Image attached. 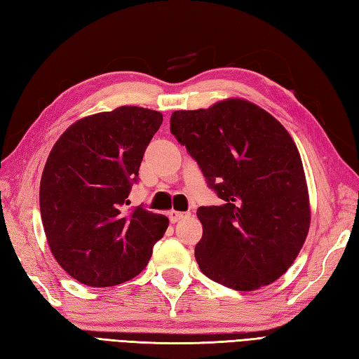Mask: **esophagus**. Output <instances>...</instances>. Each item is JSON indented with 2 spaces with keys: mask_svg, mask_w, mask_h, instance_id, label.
<instances>
[{
  "mask_svg": "<svg viewBox=\"0 0 359 359\" xmlns=\"http://www.w3.org/2000/svg\"><path fill=\"white\" fill-rule=\"evenodd\" d=\"M189 216V212H179V211H170V215H168V217H170L171 224H175L179 222L180 219H185Z\"/></svg>",
  "mask_w": 359,
  "mask_h": 359,
  "instance_id": "obj_1",
  "label": "esophagus"
}]
</instances>
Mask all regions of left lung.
<instances>
[{"mask_svg": "<svg viewBox=\"0 0 359 359\" xmlns=\"http://www.w3.org/2000/svg\"><path fill=\"white\" fill-rule=\"evenodd\" d=\"M171 134L222 201L197 210L201 271L239 292L280 278L310 226L306 174L287 129L259 106L228 98L208 109L172 112Z\"/></svg>", "mask_w": 359, "mask_h": 359, "instance_id": "8db88e82", "label": "left lung"}]
</instances>
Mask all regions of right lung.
I'll list each match as a JSON object with an SVG mask.
<instances>
[{"mask_svg": "<svg viewBox=\"0 0 359 359\" xmlns=\"http://www.w3.org/2000/svg\"><path fill=\"white\" fill-rule=\"evenodd\" d=\"M162 114L120 106L75 121L53 144L40 184L46 238L62 269L89 287L135 278L163 238L168 220L126 210Z\"/></svg>", "mask_w": 359, "mask_h": 359, "instance_id": "right-lung-1", "label": "right lung"}]
</instances>
